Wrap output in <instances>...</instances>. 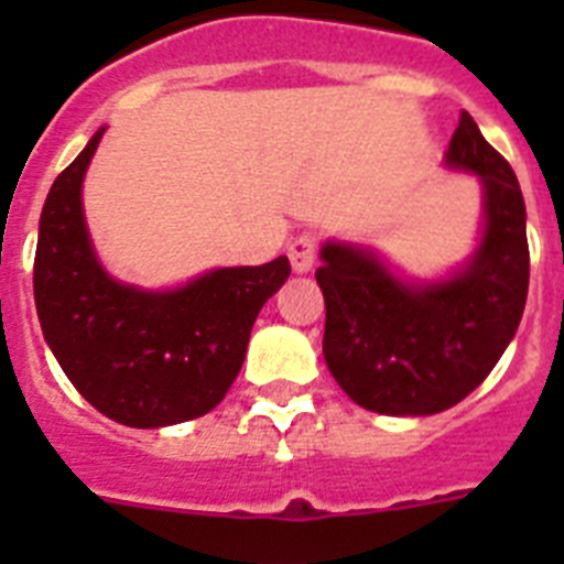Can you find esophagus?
Returning <instances> with one entry per match:
<instances>
[{
	"instance_id": "1",
	"label": "esophagus",
	"mask_w": 564,
	"mask_h": 564,
	"mask_svg": "<svg viewBox=\"0 0 564 564\" xmlns=\"http://www.w3.org/2000/svg\"><path fill=\"white\" fill-rule=\"evenodd\" d=\"M288 259H291L293 273H311L316 265V239L311 234H302L288 248Z\"/></svg>"
}]
</instances>
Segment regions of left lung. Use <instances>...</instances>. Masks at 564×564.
<instances>
[{
	"instance_id": "1",
	"label": "left lung",
	"mask_w": 564,
	"mask_h": 564,
	"mask_svg": "<svg viewBox=\"0 0 564 564\" xmlns=\"http://www.w3.org/2000/svg\"><path fill=\"white\" fill-rule=\"evenodd\" d=\"M443 163L482 186L477 248L441 279H406L370 246L327 239V370L378 415H435L475 392L520 327L528 296L525 200L514 169L460 112Z\"/></svg>"
}]
</instances>
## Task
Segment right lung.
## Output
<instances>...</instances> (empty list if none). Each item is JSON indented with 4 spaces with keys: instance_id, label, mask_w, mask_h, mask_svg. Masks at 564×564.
Listing matches in <instances>:
<instances>
[{
    "instance_id": "1",
    "label": "right lung",
    "mask_w": 564,
    "mask_h": 564,
    "mask_svg": "<svg viewBox=\"0 0 564 564\" xmlns=\"http://www.w3.org/2000/svg\"><path fill=\"white\" fill-rule=\"evenodd\" d=\"M107 127L50 186L33 296L64 376L101 415L158 430L212 412L246 361L259 311L291 276L288 257L214 268L166 291L118 282L101 265L82 186Z\"/></svg>"
}]
</instances>
